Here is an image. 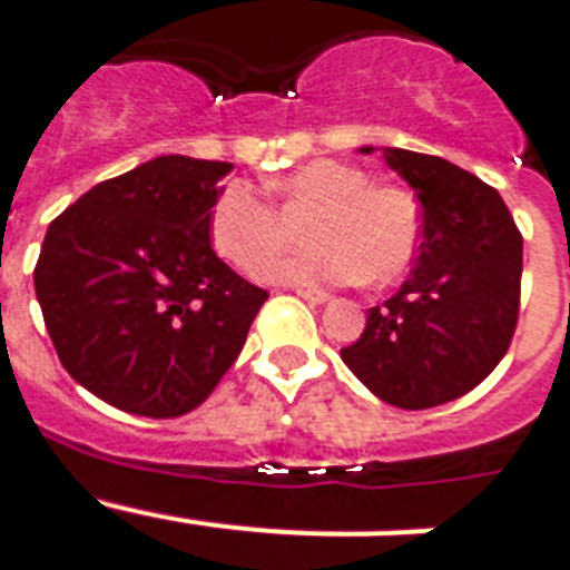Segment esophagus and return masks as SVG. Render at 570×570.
<instances>
[{"label": "esophagus", "mask_w": 570, "mask_h": 570, "mask_svg": "<svg viewBox=\"0 0 570 570\" xmlns=\"http://www.w3.org/2000/svg\"><path fill=\"white\" fill-rule=\"evenodd\" d=\"M296 294H299L302 299H308L311 305H322V302L331 299L328 291H316V288H296Z\"/></svg>", "instance_id": "esophagus-1"}]
</instances>
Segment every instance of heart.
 Here are the masks:
<instances>
[{
    "instance_id": "b5f03b06",
    "label": "heart",
    "mask_w": 570,
    "mask_h": 570,
    "mask_svg": "<svg viewBox=\"0 0 570 570\" xmlns=\"http://www.w3.org/2000/svg\"><path fill=\"white\" fill-rule=\"evenodd\" d=\"M279 208L254 185L234 179L210 205V242L216 254L242 274L259 276L291 245V225L305 219V254L271 271L288 282H367L400 279L422 242V208L402 185L371 183L356 165L314 159L274 183Z\"/></svg>"
}]
</instances>
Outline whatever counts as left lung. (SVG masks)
<instances>
[{"instance_id": "1", "label": "left lung", "mask_w": 570, "mask_h": 570, "mask_svg": "<svg viewBox=\"0 0 570 570\" xmlns=\"http://www.w3.org/2000/svg\"><path fill=\"white\" fill-rule=\"evenodd\" d=\"M382 154L425 208L420 254L405 285L367 311L362 336L340 354L387 405L422 411L460 400L508 354L522 234L480 176L416 150Z\"/></svg>"}]
</instances>
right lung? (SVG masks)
<instances>
[{"mask_svg": "<svg viewBox=\"0 0 570 570\" xmlns=\"http://www.w3.org/2000/svg\"><path fill=\"white\" fill-rule=\"evenodd\" d=\"M230 163L156 156L105 179L50 223L33 268L59 362L128 414L203 405L268 299L210 248Z\"/></svg>", "mask_w": 570, "mask_h": 570, "instance_id": "1", "label": "right lung"}]
</instances>
